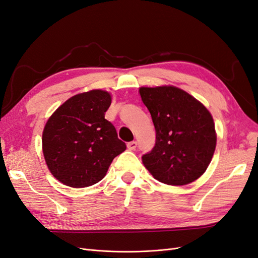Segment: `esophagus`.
I'll use <instances>...</instances> for the list:
<instances>
[{"label": "esophagus", "instance_id": "esophagus-1", "mask_svg": "<svg viewBox=\"0 0 258 258\" xmlns=\"http://www.w3.org/2000/svg\"><path fill=\"white\" fill-rule=\"evenodd\" d=\"M137 145H138V143L136 141H132V142H129L127 144V147H128V150H130V151H135Z\"/></svg>", "mask_w": 258, "mask_h": 258}]
</instances>
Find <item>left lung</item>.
Listing matches in <instances>:
<instances>
[{
	"label": "left lung",
	"mask_w": 258,
	"mask_h": 258,
	"mask_svg": "<svg viewBox=\"0 0 258 258\" xmlns=\"http://www.w3.org/2000/svg\"><path fill=\"white\" fill-rule=\"evenodd\" d=\"M140 95L156 130L155 146L142 156L145 168L168 185L194 182L205 173L215 151L212 116L198 100L173 86L142 87Z\"/></svg>",
	"instance_id": "1"
}]
</instances>
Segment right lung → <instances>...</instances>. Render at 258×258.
Wrapping results in <instances>:
<instances>
[{
    "instance_id": "1",
    "label": "right lung",
    "mask_w": 258,
    "mask_h": 258,
    "mask_svg": "<svg viewBox=\"0 0 258 258\" xmlns=\"http://www.w3.org/2000/svg\"><path fill=\"white\" fill-rule=\"evenodd\" d=\"M110 93L91 90L59 106L43 131V153L59 182L82 188L102 179L113 159L126 150L113 123L104 118Z\"/></svg>"
}]
</instances>
